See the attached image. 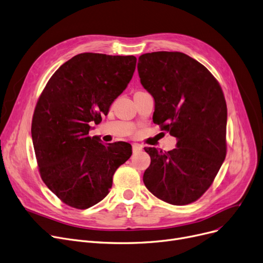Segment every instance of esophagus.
I'll list each match as a JSON object with an SVG mask.
<instances>
[{
	"mask_svg": "<svg viewBox=\"0 0 263 263\" xmlns=\"http://www.w3.org/2000/svg\"><path fill=\"white\" fill-rule=\"evenodd\" d=\"M141 149H142V146L140 144H137V143L133 144V153H138V152H140Z\"/></svg>",
	"mask_w": 263,
	"mask_h": 263,
	"instance_id": "esophagus-1",
	"label": "esophagus"
}]
</instances>
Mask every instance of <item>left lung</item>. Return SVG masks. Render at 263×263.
Segmentation results:
<instances>
[{"label": "left lung", "mask_w": 263, "mask_h": 263, "mask_svg": "<svg viewBox=\"0 0 263 263\" xmlns=\"http://www.w3.org/2000/svg\"><path fill=\"white\" fill-rule=\"evenodd\" d=\"M142 86L155 100L153 121L177 140L176 148L146 147L148 191L175 206L191 204L212 184L226 157L227 106L217 79L180 52H153L138 59Z\"/></svg>", "instance_id": "1"}]
</instances>
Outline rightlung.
I'll return each instance as SVG.
<instances>
[{
    "label": "right lung",
    "instance_id": "1",
    "mask_svg": "<svg viewBox=\"0 0 263 263\" xmlns=\"http://www.w3.org/2000/svg\"><path fill=\"white\" fill-rule=\"evenodd\" d=\"M135 56L82 53L61 66L37 101L32 138L43 182L63 203L76 209L95 206L109 193L117 168L132 145L105 146L89 136L124 91L136 69Z\"/></svg>",
    "mask_w": 263,
    "mask_h": 263
}]
</instances>
